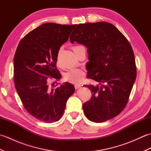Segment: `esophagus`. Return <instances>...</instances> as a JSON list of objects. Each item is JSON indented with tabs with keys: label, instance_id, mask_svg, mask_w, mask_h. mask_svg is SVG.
I'll list each match as a JSON object with an SVG mask.
<instances>
[{
	"label": "esophagus",
	"instance_id": "1",
	"mask_svg": "<svg viewBox=\"0 0 151 151\" xmlns=\"http://www.w3.org/2000/svg\"><path fill=\"white\" fill-rule=\"evenodd\" d=\"M81 87V86L80 85V84H76V85H75V88L76 89H78V88H80Z\"/></svg>",
	"mask_w": 151,
	"mask_h": 151
}]
</instances>
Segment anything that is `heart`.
<instances>
[{
    "mask_svg": "<svg viewBox=\"0 0 151 151\" xmlns=\"http://www.w3.org/2000/svg\"><path fill=\"white\" fill-rule=\"evenodd\" d=\"M82 46H76L73 48V51H75L76 49H78V48L81 47ZM57 64H59V54L57 56ZM86 75V73L84 70L80 69H72L68 70L67 73L64 75V80L65 81L69 82L70 83H74V84H78L81 83L82 80L84 79V76Z\"/></svg>",
    "mask_w": 151,
    "mask_h": 151,
    "instance_id": "obj_1",
    "label": "heart"
}]
</instances>
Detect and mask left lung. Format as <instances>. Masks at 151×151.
Returning a JSON list of instances; mask_svg holds the SVG:
<instances>
[{
    "mask_svg": "<svg viewBox=\"0 0 151 151\" xmlns=\"http://www.w3.org/2000/svg\"><path fill=\"white\" fill-rule=\"evenodd\" d=\"M70 41L88 49L87 77L99 83L86 85L92 97L83 104L89 120L102 123L123 110L136 78L132 48L117 28L109 22L80 24L70 34Z\"/></svg>",
    "mask_w": 151,
    "mask_h": 151,
    "instance_id": "obj_1",
    "label": "left lung"
}]
</instances>
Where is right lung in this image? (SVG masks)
Here are the masks:
<instances>
[{
    "instance_id": "right-lung-1",
    "label": "right lung",
    "mask_w": 151,
    "mask_h": 151,
    "mask_svg": "<svg viewBox=\"0 0 151 151\" xmlns=\"http://www.w3.org/2000/svg\"><path fill=\"white\" fill-rule=\"evenodd\" d=\"M76 24L47 22L35 28L19 43L14 58L15 87L24 108L38 120L53 123L62 117L75 87L65 82L49 85L61 78L56 68L60 48ZM57 83V82H56Z\"/></svg>"
}]
</instances>
